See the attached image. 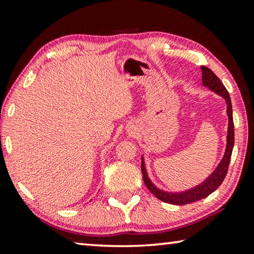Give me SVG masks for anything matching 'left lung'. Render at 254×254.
<instances>
[{
	"label": "left lung",
	"mask_w": 254,
	"mask_h": 254,
	"mask_svg": "<svg viewBox=\"0 0 254 254\" xmlns=\"http://www.w3.org/2000/svg\"><path fill=\"white\" fill-rule=\"evenodd\" d=\"M201 70V83H203L204 87H207L209 91L217 94L218 96L224 98L226 103V114L227 119H229V126H227V135H226V147L224 154L221 161L216 166V168L213 170L208 177H206L200 184L196 185V186L188 188L184 191H167L157 187L156 185L152 183L148 175L147 167H145V161L143 154L141 156L142 158V175L145 186L152 194L165 203L173 204V205H186L189 203H194V201L200 200L212 194L213 191L220 187V185L224 180L227 169H229L230 160L232 150L234 147V124H233V113H232V103L230 98V94L226 91L224 85L221 83L218 77L214 74V72L209 69V68L205 66H200Z\"/></svg>",
	"instance_id": "left-lung-1"
}]
</instances>
